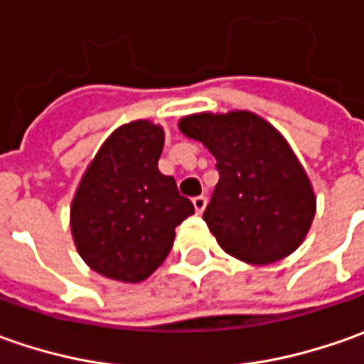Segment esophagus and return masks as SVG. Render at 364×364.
<instances>
[{"instance_id": "1", "label": "esophagus", "mask_w": 364, "mask_h": 364, "mask_svg": "<svg viewBox=\"0 0 364 364\" xmlns=\"http://www.w3.org/2000/svg\"><path fill=\"white\" fill-rule=\"evenodd\" d=\"M192 204H194V210L200 215L204 208H206V198L204 196H196V198H192Z\"/></svg>"}]
</instances>
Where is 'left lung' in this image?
Returning <instances> with one entry per match:
<instances>
[{
    "label": "left lung",
    "mask_w": 364,
    "mask_h": 364,
    "mask_svg": "<svg viewBox=\"0 0 364 364\" xmlns=\"http://www.w3.org/2000/svg\"><path fill=\"white\" fill-rule=\"evenodd\" d=\"M180 132L217 158L218 184L203 218L218 245L253 265L294 253L312 225L316 198L282 133L249 111L190 115Z\"/></svg>",
    "instance_id": "left-lung-1"
}]
</instances>
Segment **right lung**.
<instances>
[{
	"mask_svg": "<svg viewBox=\"0 0 364 364\" xmlns=\"http://www.w3.org/2000/svg\"><path fill=\"white\" fill-rule=\"evenodd\" d=\"M164 129L133 121L111 133L78 184L70 229L80 257L109 279L135 284L168 257L176 227L194 213L158 170Z\"/></svg>",
	"mask_w": 364,
	"mask_h": 364,
	"instance_id": "add662e5",
	"label": "right lung"
}]
</instances>
